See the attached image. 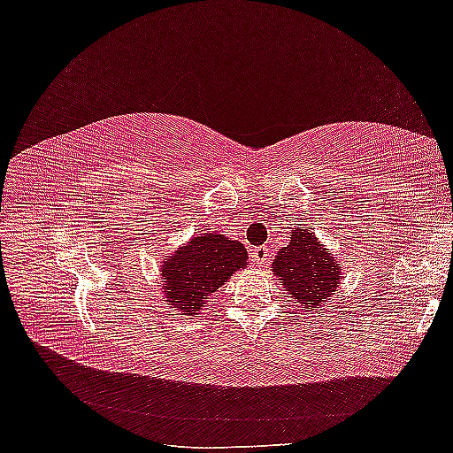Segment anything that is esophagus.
<instances>
[{"label":"esophagus","instance_id":"1","mask_svg":"<svg viewBox=\"0 0 453 453\" xmlns=\"http://www.w3.org/2000/svg\"><path fill=\"white\" fill-rule=\"evenodd\" d=\"M251 257H253L257 266H263V265L268 263V258H270L272 255H270V250L266 248V245H260V248L251 250Z\"/></svg>","mask_w":453,"mask_h":453}]
</instances>
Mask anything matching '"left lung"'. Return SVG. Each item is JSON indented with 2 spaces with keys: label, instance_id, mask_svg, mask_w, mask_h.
Returning a JSON list of instances; mask_svg holds the SVG:
<instances>
[{
  "label": "left lung",
  "instance_id": "left-lung-1",
  "mask_svg": "<svg viewBox=\"0 0 453 453\" xmlns=\"http://www.w3.org/2000/svg\"><path fill=\"white\" fill-rule=\"evenodd\" d=\"M273 276L283 289L306 310H318L331 303L342 280V265L319 238L304 226L291 232L287 248H281L272 263Z\"/></svg>",
  "mask_w": 453,
  "mask_h": 453
}]
</instances>
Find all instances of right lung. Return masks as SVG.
Wrapping results in <instances>:
<instances>
[{"label":"right lung","mask_w":453,"mask_h":453,"mask_svg":"<svg viewBox=\"0 0 453 453\" xmlns=\"http://www.w3.org/2000/svg\"><path fill=\"white\" fill-rule=\"evenodd\" d=\"M248 250L238 240H228L219 230L190 238L160 265L162 295L181 315L198 318L211 293L230 280L232 273L248 268Z\"/></svg>","instance_id":"1"}]
</instances>
